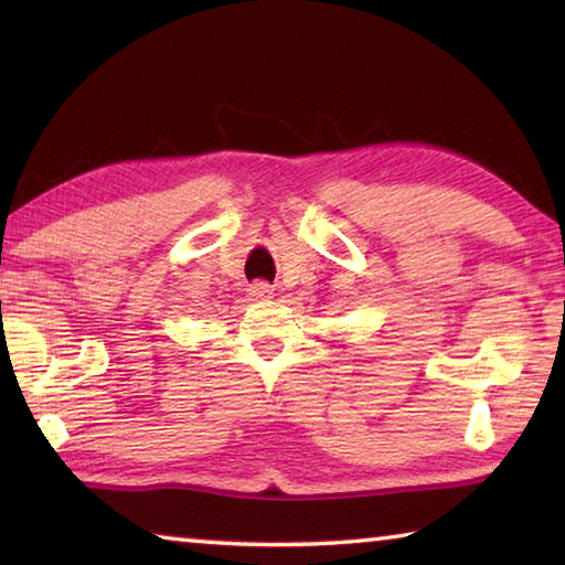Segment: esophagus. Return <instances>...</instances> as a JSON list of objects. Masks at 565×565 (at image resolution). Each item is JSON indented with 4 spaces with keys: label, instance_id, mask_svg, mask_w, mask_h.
Listing matches in <instances>:
<instances>
[{
    "label": "esophagus",
    "instance_id": "obj_1",
    "mask_svg": "<svg viewBox=\"0 0 565 565\" xmlns=\"http://www.w3.org/2000/svg\"><path fill=\"white\" fill-rule=\"evenodd\" d=\"M248 296H252L254 301H269L274 299V289L266 281H256L248 286Z\"/></svg>",
    "mask_w": 565,
    "mask_h": 565
}]
</instances>
